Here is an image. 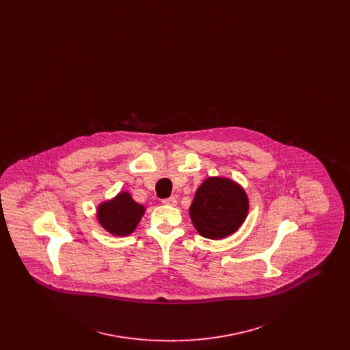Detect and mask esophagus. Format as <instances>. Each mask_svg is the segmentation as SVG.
<instances>
[{
    "instance_id": "1",
    "label": "esophagus",
    "mask_w": 350,
    "mask_h": 350,
    "mask_svg": "<svg viewBox=\"0 0 350 350\" xmlns=\"http://www.w3.org/2000/svg\"><path fill=\"white\" fill-rule=\"evenodd\" d=\"M164 204H167V206H176L177 204V198L176 197H169V198H165V200H161Z\"/></svg>"
}]
</instances>
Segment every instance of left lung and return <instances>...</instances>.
Returning a JSON list of instances; mask_svg holds the SVG:
<instances>
[{"mask_svg":"<svg viewBox=\"0 0 350 350\" xmlns=\"http://www.w3.org/2000/svg\"><path fill=\"white\" fill-rule=\"evenodd\" d=\"M250 202L245 191L228 178L204 180L190 206L197 231L207 239H223L239 230L245 220Z\"/></svg>","mask_w":350,"mask_h":350,"instance_id":"left-lung-1","label":"left lung"}]
</instances>
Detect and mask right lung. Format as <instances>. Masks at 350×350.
<instances>
[{"label": "right lung", "mask_w": 350, "mask_h": 350, "mask_svg": "<svg viewBox=\"0 0 350 350\" xmlns=\"http://www.w3.org/2000/svg\"><path fill=\"white\" fill-rule=\"evenodd\" d=\"M143 214L144 207L136 203L129 193H119L114 200L100 204L97 217L106 231L117 236H127L133 233Z\"/></svg>", "instance_id": "right-lung-1"}]
</instances>
